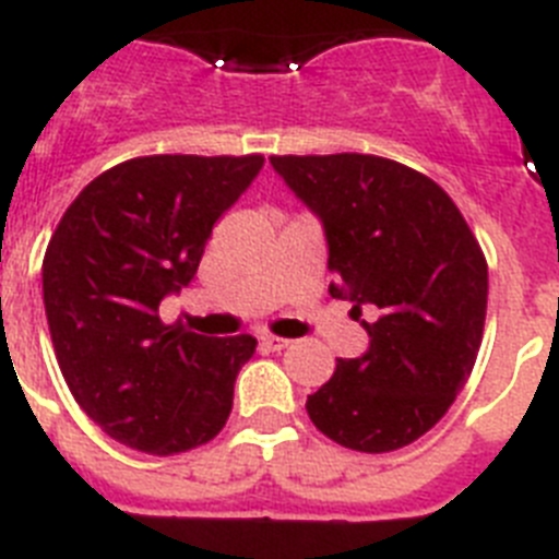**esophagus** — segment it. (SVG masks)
<instances>
[{
    "mask_svg": "<svg viewBox=\"0 0 559 559\" xmlns=\"http://www.w3.org/2000/svg\"><path fill=\"white\" fill-rule=\"evenodd\" d=\"M261 346H264L266 352H281V348L293 346V340L275 337V334H264V337H261Z\"/></svg>",
    "mask_w": 559,
    "mask_h": 559,
    "instance_id": "34e87169",
    "label": "esophagus"
}]
</instances>
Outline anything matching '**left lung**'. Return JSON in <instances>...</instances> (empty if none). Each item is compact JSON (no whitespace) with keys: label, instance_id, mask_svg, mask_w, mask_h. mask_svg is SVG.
Returning <instances> with one entry per match:
<instances>
[{"label":"left lung","instance_id":"obj_1","mask_svg":"<svg viewBox=\"0 0 559 559\" xmlns=\"http://www.w3.org/2000/svg\"><path fill=\"white\" fill-rule=\"evenodd\" d=\"M323 225L332 298L352 300L366 354L337 360L307 400L320 433L391 453L448 414L475 366L487 318V259L453 199L425 174L373 157H270ZM367 309L368 321L361 320Z\"/></svg>","mask_w":559,"mask_h":559}]
</instances>
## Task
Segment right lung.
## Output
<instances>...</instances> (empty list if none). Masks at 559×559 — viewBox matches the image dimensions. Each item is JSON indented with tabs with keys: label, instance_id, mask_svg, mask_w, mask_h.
Here are the masks:
<instances>
[{
	"label": "right lung",
	"instance_id": "add662e5",
	"mask_svg": "<svg viewBox=\"0 0 559 559\" xmlns=\"http://www.w3.org/2000/svg\"><path fill=\"white\" fill-rule=\"evenodd\" d=\"M264 157L154 154L95 177L58 222L41 266L58 366L115 441L174 455L225 427L255 337L165 326L159 304L197 275L213 225Z\"/></svg>",
	"mask_w": 559,
	"mask_h": 559
}]
</instances>
